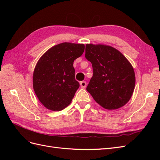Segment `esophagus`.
I'll return each instance as SVG.
<instances>
[{
    "label": "esophagus",
    "mask_w": 160,
    "mask_h": 160,
    "mask_svg": "<svg viewBox=\"0 0 160 160\" xmlns=\"http://www.w3.org/2000/svg\"><path fill=\"white\" fill-rule=\"evenodd\" d=\"M80 85H81V88H85L86 86H87V83L85 81H81L80 82Z\"/></svg>",
    "instance_id": "1"
}]
</instances>
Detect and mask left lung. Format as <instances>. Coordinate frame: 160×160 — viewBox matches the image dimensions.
<instances>
[{
  "label": "left lung",
  "instance_id": "obj_1",
  "mask_svg": "<svg viewBox=\"0 0 160 160\" xmlns=\"http://www.w3.org/2000/svg\"><path fill=\"white\" fill-rule=\"evenodd\" d=\"M85 56L93 70L87 91L105 109L123 107L132 98L135 84L130 62L118 50L103 45H86Z\"/></svg>",
  "mask_w": 160,
  "mask_h": 160
}]
</instances>
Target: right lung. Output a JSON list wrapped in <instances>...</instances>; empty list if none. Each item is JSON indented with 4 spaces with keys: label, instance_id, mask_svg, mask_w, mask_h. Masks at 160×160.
<instances>
[{
    "label": "right lung",
    "instance_id": "right-lung-1",
    "mask_svg": "<svg viewBox=\"0 0 160 160\" xmlns=\"http://www.w3.org/2000/svg\"><path fill=\"white\" fill-rule=\"evenodd\" d=\"M83 44L62 42L48 50L33 72V89L48 109L61 111L68 106L79 88L73 62L84 52Z\"/></svg>",
    "mask_w": 160,
    "mask_h": 160
}]
</instances>
